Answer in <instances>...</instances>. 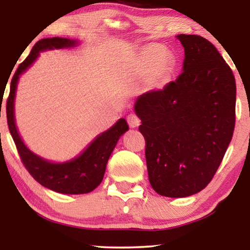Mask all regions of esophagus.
<instances>
[{"mask_svg": "<svg viewBox=\"0 0 250 250\" xmlns=\"http://www.w3.org/2000/svg\"><path fill=\"white\" fill-rule=\"evenodd\" d=\"M126 119H127V123H128L129 127H132V128L138 127V126L140 125V123H141V121H140V118L135 114L128 115L127 118H126Z\"/></svg>", "mask_w": 250, "mask_h": 250, "instance_id": "1", "label": "esophagus"}]
</instances>
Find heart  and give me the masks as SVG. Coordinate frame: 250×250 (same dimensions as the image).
<instances>
[{
	"mask_svg": "<svg viewBox=\"0 0 250 250\" xmlns=\"http://www.w3.org/2000/svg\"><path fill=\"white\" fill-rule=\"evenodd\" d=\"M159 52V47L157 46H151L148 47L145 52V61L146 64L148 67H150L153 62V69H155L157 75H164L165 71L168 67V58H167L166 54H159L157 55V53Z\"/></svg>",
	"mask_w": 250,
	"mask_h": 250,
	"instance_id": "b5f03b06",
	"label": "heart"
}]
</instances>
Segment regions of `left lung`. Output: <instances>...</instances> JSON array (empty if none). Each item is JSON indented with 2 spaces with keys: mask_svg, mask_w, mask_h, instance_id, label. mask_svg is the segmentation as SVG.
Here are the masks:
<instances>
[{
  "mask_svg": "<svg viewBox=\"0 0 250 250\" xmlns=\"http://www.w3.org/2000/svg\"><path fill=\"white\" fill-rule=\"evenodd\" d=\"M183 71L163 90L140 95L135 112L146 140L149 181L157 193L182 198L208 186L235 125V80L209 41L180 34Z\"/></svg>",
  "mask_w": 250,
  "mask_h": 250,
  "instance_id": "8db88e82",
  "label": "left lung"
}]
</instances>
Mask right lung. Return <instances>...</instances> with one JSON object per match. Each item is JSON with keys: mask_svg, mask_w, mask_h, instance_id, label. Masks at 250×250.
I'll use <instances>...</instances> for the list:
<instances>
[{"mask_svg": "<svg viewBox=\"0 0 250 250\" xmlns=\"http://www.w3.org/2000/svg\"><path fill=\"white\" fill-rule=\"evenodd\" d=\"M76 45V41L52 37L43 39L33 46L29 56L19 64L10 85V93L6 100V119L9 131L15 141L21 163L35 181L47 189L66 194H81L93 191L104 179L105 166L118 139L128 129L124 118H121L116 124L98 136L88 148L78 156L76 159L64 164H53L46 162L28 150L23 145L17 131L13 114V102L17 82L21 75L32 64L41 51L46 49H61Z\"/></svg>", "mask_w": 250, "mask_h": 250, "instance_id": "right-lung-1", "label": "right lung"}]
</instances>
